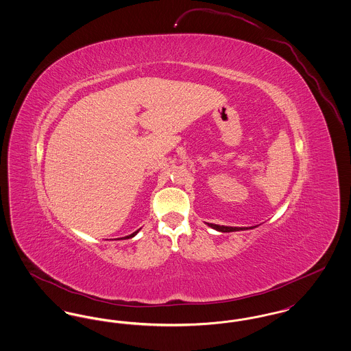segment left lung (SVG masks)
<instances>
[{
    "mask_svg": "<svg viewBox=\"0 0 351 351\" xmlns=\"http://www.w3.org/2000/svg\"><path fill=\"white\" fill-rule=\"evenodd\" d=\"M210 228L216 229L218 232H222V233H230V232H238V230H245V229H249V228H230V226H219V225H215V223H208Z\"/></svg>",
    "mask_w": 351,
    "mask_h": 351,
    "instance_id": "8db88e82",
    "label": "left lung"
}]
</instances>
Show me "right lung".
Here are the masks:
<instances>
[{"mask_svg":"<svg viewBox=\"0 0 351 351\" xmlns=\"http://www.w3.org/2000/svg\"><path fill=\"white\" fill-rule=\"evenodd\" d=\"M136 233H138V230H136V232H134L133 234H130V235H128V237H125V238H132V237H134Z\"/></svg>","mask_w":351,"mask_h":351,"instance_id":"add662e5","label":"right lung"}]
</instances>
